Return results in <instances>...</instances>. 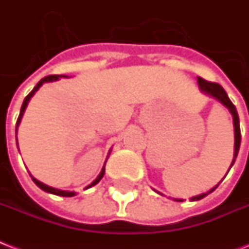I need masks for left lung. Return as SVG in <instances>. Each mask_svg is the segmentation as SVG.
Segmentation results:
<instances>
[{"label": "left lung", "mask_w": 249, "mask_h": 249, "mask_svg": "<svg viewBox=\"0 0 249 249\" xmlns=\"http://www.w3.org/2000/svg\"><path fill=\"white\" fill-rule=\"evenodd\" d=\"M198 87H199V90H201L203 94H206V96L211 97V98H213V100H216L217 102H220V104L223 105V106H225L228 110L230 111V114H231V116H233V125H234V156H233V161H231V163H230V167L229 170L231 169V166L234 165V162H235V159L236 156H238V152H239V147H240V128H239V116H238V112H236V108L235 106H234L233 104H231V101L229 100V97H228V94H226V92L224 90V88L220 84H216V83H211V82H207V80H205V79L202 78H198ZM229 170H228V173H229ZM228 173H226V175H228ZM225 175V177H226ZM224 177V178H225ZM224 178L220 180V183L224 180ZM219 183V184H220ZM219 184H216L215 187H212L210 191H207L206 193H201V195L198 196H195V197L189 198L191 201H199V199H202V198H205L206 196H209L210 193H212V192L215 191L216 188H217V185ZM153 191L156 192V193H159V195L163 196L162 193H160V192H157L156 189H153ZM174 201L177 202H183L184 199L183 198H173Z\"/></svg>", "instance_id": "obj_1"}]
</instances>
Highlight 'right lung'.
I'll list each match as a JSON object with an SVG mask.
<instances>
[{
  "mask_svg": "<svg viewBox=\"0 0 249 249\" xmlns=\"http://www.w3.org/2000/svg\"><path fill=\"white\" fill-rule=\"evenodd\" d=\"M60 78H69L68 75H48L46 76V78L43 79H40L39 82H38V84L33 88V90L28 94V96L25 97V100H24L23 105H21V110H20V115H19V118H18V121H16V129H15V134H18V128H19V125H20V121H21V119H23V115L24 112H25V108L26 106H28V104H29V101L30 98L36 94V92H37L38 89H39L40 87L43 86L44 83H52V82H56V80H60ZM16 144H18V148H19V143H18V137H16ZM110 153H111V149L108 151V155H107V157L110 156ZM106 162H107V159L106 161H105L104 163V167H102V170H101V173L98 174V177L94 179V180L92 181V183L88 185V187H86V189H88V188L93 187V185H96V184L100 183V180L104 178L105 175V166H106ZM30 177H32V174H30ZM32 180L34 181V183L37 184L38 187L42 189V191L44 192H47V193H51V195H54V196H61V197H74V196H76V193L74 191H62V189H57V188H53V187H50V185H47V184H44L42 183V181L37 180L36 178L32 177Z\"/></svg>",
  "mask_w": 249,
  "mask_h": 249,
  "instance_id": "obj_1",
  "label": "right lung"
}]
</instances>
